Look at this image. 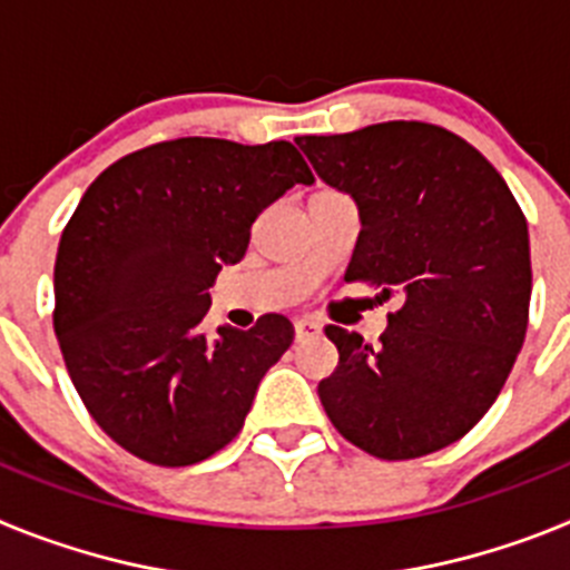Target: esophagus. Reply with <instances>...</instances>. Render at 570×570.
<instances>
[{"instance_id":"1","label":"esophagus","mask_w":570,"mask_h":570,"mask_svg":"<svg viewBox=\"0 0 570 570\" xmlns=\"http://www.w3.org/2000/svg\"><path fill=\"white\" fill-rule=\"evenodd\" d=\"M294 328L296 340H308V336L322 334V322L314 320V316H299V320H294Z\"/></svg>"}]
</instances>
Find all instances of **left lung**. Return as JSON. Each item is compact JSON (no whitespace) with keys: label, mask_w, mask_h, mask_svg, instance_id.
<instances>
[{"label":"left lung","mask_w":570,"mask_h":570,"mask_svg":"<svg viewBox=\"0 0 570 570\" xmlns=\"http://www.w3.org/2000/svg\"><path fill=\"white\" fill-rule=\"evenodd\" d=\"M296 145L360 208L345 279L405 299L380 345L325 328L340 365L320 382L322 407L380 460L434 454L485 416L525 340V216L485 156L436 125L380 122Z\"/></svg>","instance_id":"left-lung-1"}]
</instances>
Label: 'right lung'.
<instances>
[{
  "instance_id": "add662e5",
  "label": "right lung",
  "mask_w": 570,
  "mask_h": 570,
  "mask_svg": "<svg viewBox=\"0 0 570 570\" xmlns=\"http://www.w3.org/2000/svg\"><path fill=\"white\" fill-rule=\"evenodd\" d=\"M296 183L314 174L291 142L185 136L122 156L85 190L59 239L53 331L90 416L139 460L194 465L228 445L294 342L282 314L214 336L203 320L216 274Z\"/></svg>"
}]
</instances>
